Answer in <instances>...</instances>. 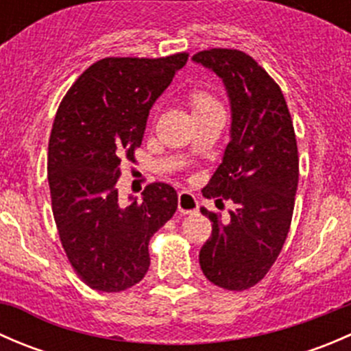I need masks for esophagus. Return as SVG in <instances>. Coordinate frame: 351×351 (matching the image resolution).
Segmentation results:
<instances>
[{
  "label": "esophagus",
  "instance_id": "1",
  "mask_svg": "<svg viewBox=\"0 0 351 351\" xmlns=\"http://www.w3.org/2000/svg\"><path fill=\"white\" fill-rule=\"evenodd\" d=\"M178 210L182 214H195L198 210V202L193 193L190 192H180L178 193Z\"/></svg>",
  "mask_w": 351,
  "mask_h": 351
}]
</instances>
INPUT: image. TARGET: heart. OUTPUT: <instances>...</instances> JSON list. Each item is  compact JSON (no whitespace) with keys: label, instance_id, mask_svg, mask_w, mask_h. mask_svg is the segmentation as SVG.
Wrapping results in <instances>:
<instances>
[{"label":"heart","instance_id":"b5f03b06","mask_svg":"<svg viewBox=\"0 0 351 351\" xmlns=\"http://www.w3.org/2000/svg\"><path fill=\"white\" fill-rule=\"evenodd\" d=\"M190 105H192L193 113L202 112V110H207L212 107H219L217 100L214 98V95L208 93L207 90H195L190 93Z\"/></svg>","mask_w":351,"mask_h":351}]
</instances>
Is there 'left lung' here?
Instances as JSON below:
<instances>
[{"mask_svg": "<svg viewBox=\"0 0 351 351\" xmlns=\"http://www.w3.org/2000/svg\"><path fill=\"white\" fill-rule=\"evenodd\" d=\"M192 59L221 77L232 112L231 141L202 192L234 208L224 221L200 208L212 236L198 260L212 284L241 292L268 274L289 234L299 183L295 132L280 86L246 52L208 49Z\"/></svg>", "mask_w": 351, "mask_h": 351, "instance_id": "left-lung-1", "label": "left lung"}]
</instances>
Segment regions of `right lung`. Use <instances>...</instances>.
<instances>
[{"label": "right lung", "instance_id": "1", "mask_svg": "<svg viewBox=\"0 0 351 351\" xmlns=\"http://www.w3.org/2000/svg\"><path fill=\"white\" fill-rule=\"evenodd\" d=\"M189 61L105 58L74 81L49 139L52 214L71 267L98 292H122L149 270V241L178 207L168 183L147 185L143 200H119L123 159L136 162L149 110Z\"/></svg>", "mask_w": 351, "mask_h": 351}]
</instances>
